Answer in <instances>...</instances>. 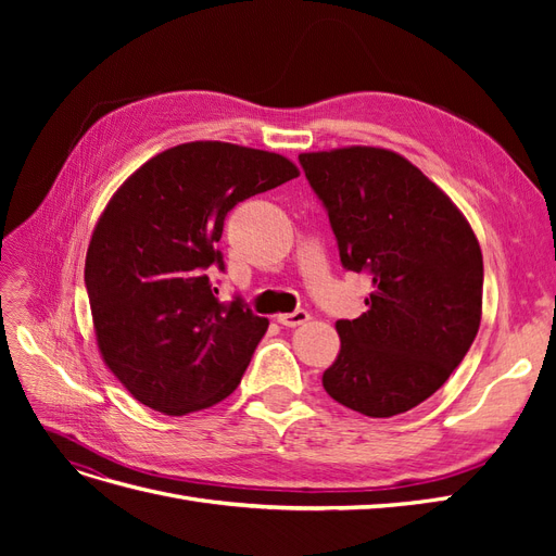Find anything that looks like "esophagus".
Instances as JSON below:
<instances>
[{"label":"esophagus","instance_id":"esophagus-1","mask_svg":"<svg viewBox=\"0 0 556 556\" xmlns=\"http://www.w3.org/2000/svg\"><path fill=\"white\" fill-rule=\"evenodd\" d=\"M276 319L282 327H299V325H304L306 319H311V315L306 311H294V313H280V315H276Z\"/></svg>","mask_w":556,"mask_h":556}]
</instances>
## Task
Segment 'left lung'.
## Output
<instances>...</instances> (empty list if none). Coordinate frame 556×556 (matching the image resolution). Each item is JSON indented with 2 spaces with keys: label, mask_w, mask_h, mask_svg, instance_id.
<instances>
[{
  "label": "left lung",
  "mask_w": 556,
  "mask_h": 556,
  "mask_svg": "<svg viewBox=\"0 0 556 556\" xmlns=\"http://www.w3.org/2000/svg\"><path fill=\"white\" fill-rule=\"evenodd\" d=\"M341 262L371 278L368 311L339 319L323 387L366 417L419 406L452 376L482 317V252L464 213L406 157L348 146L301 153Z\"/></svg>",
  "instance_id": "left-lung-1"
}]
</instances>
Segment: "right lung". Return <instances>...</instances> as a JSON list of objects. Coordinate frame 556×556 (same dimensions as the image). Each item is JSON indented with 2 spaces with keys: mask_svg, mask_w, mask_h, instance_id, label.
<instances>
[{
  "mask_svg": "<svg viewBox=\"0 0 556 556\" xmlns=\"http://www.w3.org/2000/svg\"><path fill=\"white\" fill-rule=\"evenodd\" d=\"M299 176L268 150L192 141L134 172L99 215L86 255L97 348L143 406L188 415L237 390L268 319L217 301L206 268L239 201Z\"/></svg>",
  "mask_w": 556,
  "mask_h": 556,
  "instance_id": "add662e5",
  "label": "right lung"
}]
</instances>
